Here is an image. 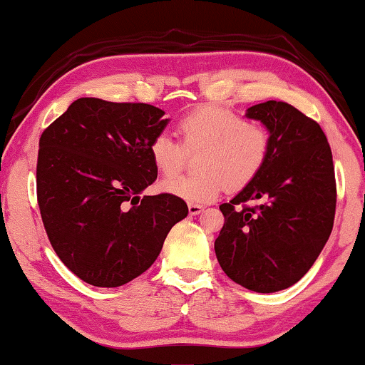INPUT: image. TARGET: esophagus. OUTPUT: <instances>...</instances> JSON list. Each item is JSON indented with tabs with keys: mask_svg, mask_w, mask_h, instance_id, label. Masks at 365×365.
<instances>
[{
	"mask_svg": "<svg viewBox=\"0 0 365 365\" xmlns=\"http://www.w3.org/2000/svg\"><path fill=\"white\" fill-rule=\"evenodd\" d=\"M188 212H190V215H192V217H195V215H200L203 212V207H202V205H197V203H190L188 205Z\"/></svg>",
	"mask_w": 365,
	"mask_h": 365,
	"instance_id": "obj_1",
	"label": "esophagus"
}]
</instances>
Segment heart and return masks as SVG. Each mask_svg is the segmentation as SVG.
Here are the masks:
<instances>
[{"mask_svg": "<svg viewBox=\"0 0 365 365\" xmlns=\"http://www.w3.org/2000/svg\"><path fill=\"white\" fill-rule=\"evenodd\" d=\"M183 147L168 133L152 138L150 158L155 170L172 177L182 170L185 150L202 148L197 157V175L173 177L160 182L163 193L190 203H208L225 187L238 190L248 185L263 168L269 152V132L264 125L245 120L235 110L205 104L178 122Z\"/></svg>", "mask_w": 365, "mask_h": 365, "instance_id": "1", "label": "heart"}]
</instances>
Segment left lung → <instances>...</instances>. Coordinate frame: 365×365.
Listing matches in <instances>:
<instances>
[{"instance_id": "left-lung-1", "label": "left lung", "mask_w": 365, "mask_h": 365, "mask_svg": "<svg viewBox=\"0 0 365 365\" xmlns=\"http://www.w3.org/2000/svg\"><path fill=\"white\" fill-rule=\"evenodd\" d=\"M269 132L263 168L230 203L215 253L230 279L256 292L296 284L329 240L336 213L332 152L317 122L287 102L246 110ZM248 199L258 207H241Z\"/></svg>"}]
</instances>
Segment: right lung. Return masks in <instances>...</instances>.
Segmentation results:
<instances>
[{"mask_svg": "<svg viewBox=\"0 0 365 365\" xmlns=\"http://www.w3.org/2000/svg\"><path fill=\"white\" fill-rule=\"evenodd\" d=\"M150 104L81 97L39 138L38 203L61 261L86 283L117 287L147 271L182 198L140 193L157 178L152 138L170 119Z\"/></svg>", "mask_w": 365, "mask_h": 365, "instance_id": "1", "label": "right lung"}]
</instances>
